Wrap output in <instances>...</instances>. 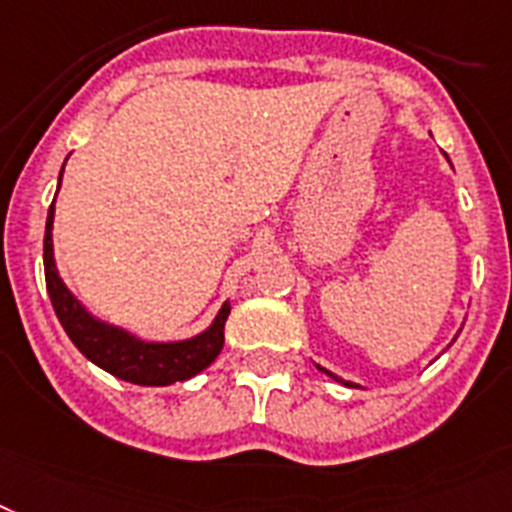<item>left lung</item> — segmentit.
Returning <instances> with one entry per match:
<instances>
[{"label": "left lung", "mask_w": 512, "mask_h": 512, "mask_svg": "<svg viewBox=\"0 0 512 512\" xmlns=\"http://www.w3.org/2000/svg\"><path fill=\"white\" fill-rule=\"evenodd\" d=\"M322 369V367H320ZM322 372H328V369H322ZM328 375H330V372H328ZM333 377H336V375H333ZM336 380H341V377H336ZM343 382V380H341ZM346 385H349V382H346Z\"/></svg>", "instance_id": "1"}]
</instances>
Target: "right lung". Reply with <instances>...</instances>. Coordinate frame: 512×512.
<instances>
[{"label":"right lung","mask_w":512,"mask_h":512,"mask_svg":"<svg viewBox=\"0 0 512 512\" xmlns=\"http://www.w3.org/2000/svg\"><path fill=\"white\" fill-rule=\"evenodd\" d=\"M64 171V166H62ZM62 182V176H59ZM51 223H54V203L46 216L44 234V273L46 289H49L51 304L62 322L64 333L70 336L77 349L88 356L90 362L106 369L109 375L119 380L135 382V385H171L182 382L203 372L208 364L216 362L223 349V325L229 317L231 307L223 304L218 317L205 333L176 343H145L140 338L124 333L122 328L98 322L90 317L75 296L67 291L54 265V244H51Z\"/></svg>","instance_id":"right-lung-1"}]
</instances>
